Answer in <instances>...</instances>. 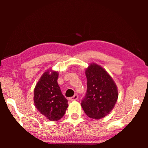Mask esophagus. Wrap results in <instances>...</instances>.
<instances>
[{
  "instance_id": "esophagus-1",
  "label": "esophagus",
  "mask_w": 148,
  "mask_h": 148,
  "mask_svg": "<svg viewBox=\"0 0 148 148\" xmlns=\"http://www.w3.org/2000/svg\"><path fill=\"white\" fill-rule=\"evenodd\" d=\"M78 99V96H77V94H75L73 97H72L70 98L69 99L71 100V101H76Z\"/></svg>"
}]
</instances>
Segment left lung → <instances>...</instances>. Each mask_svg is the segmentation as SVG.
I'll use <instances>...</instances> for the list:
<instances>
[{"label":"left lung","mask_w":148,"mask_h":148,"mask_svg":"<svg viewBox=\"0 0 148 148\" xmlns=\"http://www.w3.org/2000/svg\"><path fill=\"white\" fill-rule=\"evenodd\" d=\"M87 92L82 107L88 117L100 119L108 114L116 104L118 92L113 79L99 65L92 63L86 70Z\"/></svg>","instance_id":"left-lung-1"}]
</instances>
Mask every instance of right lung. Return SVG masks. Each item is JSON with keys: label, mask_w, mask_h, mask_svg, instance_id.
I'll return each mask as SVG.
<instances>
[{"label": "right lung", "mask_w": 148, "mask_h": 148, "mask_svg": "<svg viewBox=\"0 0 148 148\" xmlns=\"http://www.w3.org/2000/svg\"><path fill=\"white\" fill-rule=\"evenodd\" d=\"M58 76V72L48 70L42 74L34 90L35 106L47 119L53 121L61 119L68 108V101L57 84Z\"/></svg>", "instance_id": "right-lung-1"}]
</instances>
